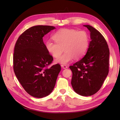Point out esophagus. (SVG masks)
I'll use <instances>...</instances> for the list:
<instances>
[{"instance_id": "obj_1", "label": "esophagus", "mask_w": 120, "mask_h": 120, "mask_svg": "<svg viewBox=\"0 0 120 120\" xmlns=\"http://www.w3.org/2000/svg\"><path fill=\"white\" fill-rule=\"evenodd\" d=\"M61 66L62 68H64V69H65V68H68V67H67V65H61Z\"/></svg>"}]
</instances>
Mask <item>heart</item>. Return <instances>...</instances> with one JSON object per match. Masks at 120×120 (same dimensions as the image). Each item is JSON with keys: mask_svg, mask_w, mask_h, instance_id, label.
I'll use <instances>...</instances> for the list:
<instances>
[{"mask_svg": "<svg viewBox=\"0 0 120 120\" xmlns=\"http://www.w3.org/2000/svg\"><path fill=\"white\" fill-rule=\"evenodd\" d=\"M55 42L47 41L45 47L53 57L57 58L63 51L65 52L56 59L55 62L61 64H67L74 59L82 58L87 52L89 46V38L85 31L72 29H62L53 34Z\"/></svg>", "mask_w": 120, "mask_h": 120, "instance_id": "heart-1", "label": "heart"}]
</instances>
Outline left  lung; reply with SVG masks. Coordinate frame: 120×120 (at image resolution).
Wrapping results in <instances>:
<instances>
[{"label": "left lung", "instance_id": "left-lung-1", "mask_svg": "<svg viewBox=\"0 0 120 120\" xmlns=\"http://www.w3.org/2000/svg\"><path fill=\"white\" fill-rule=\"evenodd\" d=\"M90 32L91 41L87 52L70 68L73 73L71 85L76 93L92 95L102 86L109 72V49L106 40L90 25H83Z\"/></svg>", "mask_w": 120, "mask_h": 120}]
</instances>
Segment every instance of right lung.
<instances>
[{"label": "right lung", "instance_id": "add662e5", "mask_svg": "<svg viewBox=\"0 0 120 120\" xmlns=\"http://www.w3.org/2000/svg\"><path fill=\"white\" fill-rule=\"evenodd\" d=\"M56 28L33 26L20 35L14 47L13 68L17 79L30 95L42 98L54 88L61 66L48 68L53 58L46 49L43 38Z\"/></svg>", "mask_w": 120, "mask_h": 120}]
</instances>
